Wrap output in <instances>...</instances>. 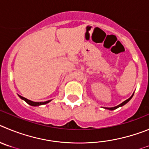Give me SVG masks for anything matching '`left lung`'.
<instances>
[{
    "label": "left lung",
    "mask_w": 149,
    "mask_h": 149,
    "mask_svg": "<svg viewBox=\"0 0 149 149\" xmlns=\"http://www.w3.org/2000/svg\"><path fill=\"white\" fill-rule=\"evenodd\" d=\"M134 95V94H133ZM133 95H132V96H131V97L129 98V99H128V100H125V101H124L123 102V103H121V104H119V105H117V106H116V107H113V108H106V109H108V110H111V111H113V110H115V109H116V108H119V107H121V106H123V105H124V104H126L127 102H129V100H131V98H132V96H133Z\"/></svg>",
    "instance_id": "8db88e82"
}]
</instances>
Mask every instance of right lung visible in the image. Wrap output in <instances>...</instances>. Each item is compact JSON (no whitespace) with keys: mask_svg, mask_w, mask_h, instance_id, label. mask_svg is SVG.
Here are the masks:
<instances>
[{"mask_svg":"<svg viewBox=\"0 0 149 149\" xmlns=\"http://www.w3.org/2000/svg\"><path fill=\"white\" fill-rule=\"evenodd\" d=\"M18 96H19V97L21 98V99H22V100H24L26 103H28V104H30V105H32V106H38V105H41V104H47V103H49V102L51 101V100H48V101L42 102H33V101H31V100H27V99H26L25 97H23V96H20V95H18Z\"/></svg>","mask_w":149,"mask_h":149,"instance_id":"obj_1","label":"right lung"}]
</instances>
